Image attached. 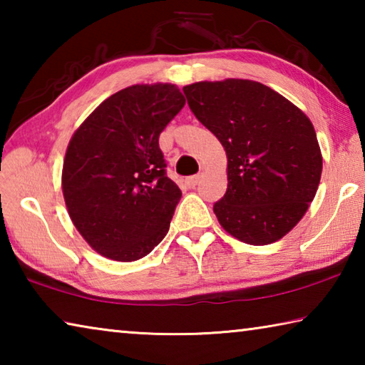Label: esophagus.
Listing matches in <instances>:
<instances>
[{"mask_svg": "<svg viewBox=\"0 0 365 365\" xmlns=\"http://www.w3.org/2000/svg\"><path fill=\"white\" fill-rule=\"evenodd\" d=\"M201 178H202V175H201V174L191 175V177H188V178H187V180H185V183H187L190 188H195V187H196V185H197V183H200V180H201Z\"/></svg>", "mask_w": 365, "mask_h": 365, "instance_id": "obj_1", "label": "esophagus"}]
</instances>
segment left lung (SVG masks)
Segmentation results:
<instances>
[{
  "label": "left lung",
  "instance_id": "obj_1",
  "mask_svg": "<svg viewBox=\"0 0 365 365\" xmlns=\"http://www.w3.org/2000/svg\"><path fill=\"white\" fill-rule=\"evenodd\" d=\"M196 119L227 153L228 185L214 212L240 242L280 240L306 214L322 175L316 130L287 98L252 80L183 86Z\"/></svg>",
  "mask_w": 365,
  "mask_h": 365
}]
</instances>
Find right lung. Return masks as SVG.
<instances>
[{"mask_svg":"<svg viewBox=\"0 0 365 365\" xmlns=\"http://www.w3.org/2000/svg\"><path fill=\"white\" fill-rule=\"evenodd\" d=\"M183 106L175 85H132L104 100L71 138L66 206L101 256L137 261L169 232L182 191L165 174L159 135Z\"/></svg>","mask_w":365,"mask_h":365,"instance_id":"obj_1","label":"right lung"}]
</instances>
